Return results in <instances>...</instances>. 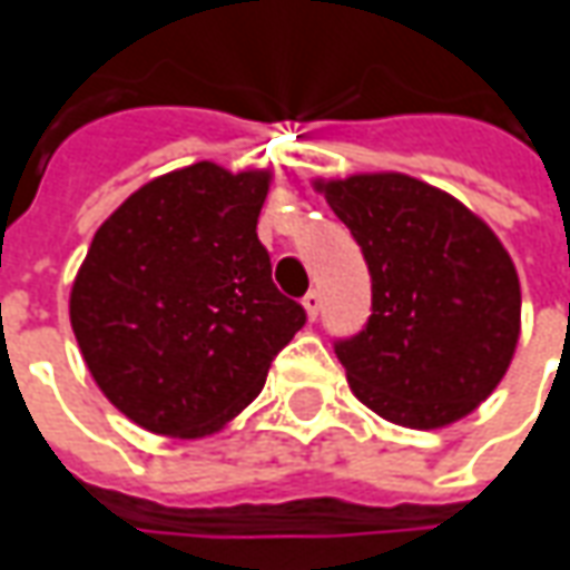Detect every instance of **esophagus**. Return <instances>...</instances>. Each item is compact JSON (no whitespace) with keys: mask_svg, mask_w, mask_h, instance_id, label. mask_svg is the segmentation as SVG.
<instances>
[{"mask_svg":"<svg viewBox=\"0 0 570 570\" xmlns=\"http://www.w3.org/2000/svg\"><path fill=\"white\" fill-rule=\"evenodd\" d=\"M320 304H323V301H320V292H317V288H311V292L304 295V311H307V317L317 320Z\"/></svg>","mask_w":570,"mask_h":570,"instance_id":"obj_1","label":"esophagus"}]
</instances>
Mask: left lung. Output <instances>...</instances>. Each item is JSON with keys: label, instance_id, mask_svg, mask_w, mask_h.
<instances>
[{"label": "left lung", "instance_id": "8db88e82", "mask_svg": "<svg viewBox=\"0 0 570 570\" xmlns=\"http://www.w3.org/2000/svg\"><path fill=\"white\" fill-rule=\"evenodd\" d=\"M371 273V317L336 342L352 393L403 428L470 415L508 374L520 278L494 230L444 189L405 174L314 180Z\"/></svg>", "mask_w": 570, "mask_h": 570}]
</instances>
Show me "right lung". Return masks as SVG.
I'll use <instances>...</instances> for the list:
<instances>
[{
	"label": "right lung",
	"mask_w": 570,
	"mask_h": 570,
	"mask_svg": "<svg viewBox=\"0 0 570 570\" xmlns=\"http://www.w3.org/2000/svg\"><path fill=\"white\" fill-rule=\"evenodd\" d=\"M269 170L199 161L148 180L95 234L69 295L81 358L126 419L206 438L259 396L304 326L256 218Z\"/></svg>",
	"instance_id": "add662e5"
}]
</instances>
